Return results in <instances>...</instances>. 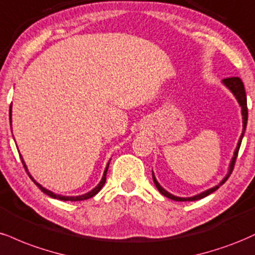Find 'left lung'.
Returning <instances> with one entry per match:
<instances>
[{
  "mask_svg": "<svg viewBox=\"0 0 255 255\" xmlns=\"http://www.w3.org/2000/svg\"><path fill=\"white\" fill-rule=\"evenodd\" d=\"M222 83L227 87V88L229 89L230 92L233 93V95H234L236 100H238V103H239V105H240V107H241V115H242V133H241L240 138H239L238 145H236V148H235V150H234V155H233L232 160H230V163H229V167H228V173H227L226 176H224L222 180L220 181V184H217L216 186L209 188V190L204 191V192H200V193L196 194V196H192V197H178V196H174V194L169 193L168 191L164 190V188L161 186L160 184H158V181L156 180V178H155L154 172H152V180H154L155 186L157 187V190L160 191V193H162L164 197H167V198L176 200V202H193V200L202 199V198H204V197L209 196V194H211L212 192H215V191H216L217 188H220V186H222L224 182L228 180V178L230 176V174H232L233 168H234V164H235V161H236V157H238L239 149H240L242 138H244L245 131H246V127H247V119H248L247 98H246V92H245L244 82H242L240 77H229V79H224V80H222Z\"/></svg>",
  "mask_w": 255,
  "mask_h": 255,
  "instance_id": "8db88e82",
  "label": "left lung"
}]
</instances>
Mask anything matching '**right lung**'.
Segmentation results:
<instances>
[{
	"instance_id": "right-lung-1",
	"label": "right lung",
	"mask_w": 255,
	"mask_h": 255,
	"mask_svg": "<svg viewBox=\"0 0 255 255\" xmlns=\"http://www.w3.org/2000/svg\"><path fill=\"white\" fill-rule=\"evenodd\" d=\"M9 119H10V128H11V104H10V109H9ZM17 151H19V150H17ZM20 158H21V162H22V164H23V167H25V169H26L27 174H28L29 178H31V180H32L33 182H34V184L37 185V186H38L39 188H40V190L43 191V192H44L45 194H47V196L51 197V198L59 199V200H64V202H68V200H70V202H79V200L89 199V198H92L93 196H95V194H97V193L99 192V191H100L101 188H103V186L105 185V182H106L107 169H109V166H110V161H109V163H107L106 168H105V170H104L103 178H101L100 182H99V184H98L97 186H95L94 188H93V190L89 191V192H87V193H85V194H81V196H63V194L55 193V192H52V191L47 190V188L43 187V186H41L40 184H39V182L35 181V180H34V178H33V176L31 175V173L28 172V168H27V166H26L25 161H23V158H22V156H21V154H20Z\"/></svg>"
}]
</instances>
